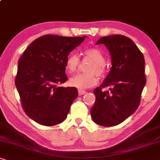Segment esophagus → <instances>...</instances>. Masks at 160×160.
Here are the masks:
<instances>
[{
	"label": "esophagus",
	"instance_id": "34e87169",
	"mask_svg": "<svg viewBox=\"0 0 160 160\" xmlns=\"http://www.w3.org/2000/svg\"><path fill=\"white\" fill-rule=\"evenodd\" d=\"M78 93H79L80 96H82L86 93V91H84V90H78Z\"/></svg>",
	"mask_w": 160,
	"mask_h": 160
}]
</instances>
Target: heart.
<instances>
[{"label":"heart","instance_id":"heart-1","mask_svg":"<svg viewBox=\"0 0 160 160\" xmlns=\"http://www.w3.org/2000/svg\"><path fill=\"white\" fill-rule=\"evenodd\" d=\"M85 57L92 61L88 66L86 71L88 72L79 74L69 80V84L71 86L77 88L79 89H85L92 87L98 82V77L96 73L100 77L105 75L107 69L103 63L105 62L104 56L103 53L96 48H87L84 51ZM80 58L75 53H71L66 59L65 67L68 73H73L76 72L79 66ZM96 73H95V72Z\"/></svg>","mask_w":160,"mask_h":160}]
</instances>
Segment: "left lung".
<instances>
[{
    "label": "left lung",
    "mask_w": 160,
    "mask_h": 160,
    "mask_svg": "<svg viewBox=\"0 0 160 160\" xmlns=\"http://www.w3.org/2000/svg\"><path fill=\"white\" fill-rule=\"evenodd\" d=\"M110 53L112 68L99 87L91 109L93 122L104 127L122 122L138 107L147 79L143 53L131 39L121 35L105 36L96 42ZM108 87L109 91L102 88Z\"/></svg>",
    "instance_id": "1"
}]
</instances>
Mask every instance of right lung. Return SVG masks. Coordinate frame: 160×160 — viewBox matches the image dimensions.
<instances>
[{
	"label": "right lung",
	"mask_w": 160,
	"mask_h": 160,
	"mask_svg": "<svg viewBox=\"0 0 160 160\" xmlns=\"http://www.w3.org/2000/svg\"><path fill=\"white\" fill-rule=\"evenodd\" d=\"M86 37L41 36L20 57L15 85L24 112L36 122L53 126L66 119L78 93L75 87L60 86L67 80L65 62Z\"/></svg>",
	"instance_id": "1"
}]
</instances>
